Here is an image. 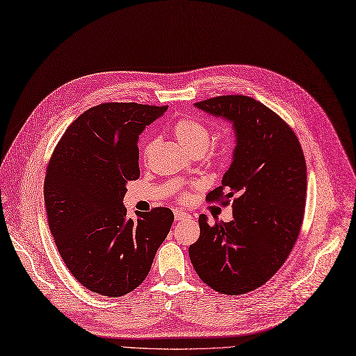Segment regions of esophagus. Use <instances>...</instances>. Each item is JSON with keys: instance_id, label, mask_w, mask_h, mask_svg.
Instances as JSON below:
<instances>
[{"instance_id": "1", "label": "esophagus", "mask_w": 356, "mask_h": 356, "mask_svg": "<svg viewBox=\"0 0 356 356\" xmlns=\"http://www.w3.org/2000/svg\"><path fill=\"white\" fill-rule=\"evenodd\" d=\"M175 218H176V221H181V220H189L191 216L188 213H185V211H181V209H176V211H175Z\"/></svg>"}]
</instances>
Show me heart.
I'll return each mask as SVG.
<instances>
[{
  "mask_svg": "<svg viewBox=\"0 0 356 356\" xmlns=\"http://www.w3.org/2000/svg\"><path fill=\"white\" fill-rule=\"evenodd\" d=\"M173 135L176 140L181 145V148L185 149L189 155H204L208 149L209 143H211V129H209L205 123H202L198 118L193 117H183L177 120L173 126ZM156 140H148L143 145L142 155L143 158H148V155L154 151ZM232 155V147L230 145H222L220 147L214 155L213 161L216 164H226L230 160ZM181 200H186V196H181Z\"/></svg>",
  "mask_w": 356,
  "mask_h": 356,
  "instance_id": "heart-1",
  "label": "heart"
}]
</instances>
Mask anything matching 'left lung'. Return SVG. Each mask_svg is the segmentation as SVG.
I'll list each match as a JSON object with an SVG mask.
<instances>
[{
	"label": "left lung",
	"mask_w": 356,
	"mask_h": 356,
	"mask_svg": "<svg viewBox=\"0 0 356 356\" xmlns=\"http://www.w3.org/2000/svg\"><path fill=\"white\" fill-rule=\"evenodd\" d=\"M195 107L230 122L236 147L221 186L207 195L222 205L233 200V220L209 226L200 217V239L189 246L192 266L220 293L252 292L277 273L299 236L305 156L283 118L251 97L222 95Z\"/></svg>",
	"instance_id": "obj_1"
}]
</instances>
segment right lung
Returning a JSON list of instances; mask_svg holds the SVG:
<instances>
[{"label": "right lung", "mask_w": 356, "mask_h": 356, "mask_svg": "<svg viewBox=\"0 0 356 356\" xmlns=\"http://www.w3.org/2000/svg\"><path fill=\"white\" fill-rule=\"evenodd\" d=\"M168 107L107 102L79 115L49 160L44 183L48 225L74 279L104 296H123L151 270L173 225L158 207L127 217V181L139 171L138 139Z\"/></svg>", "instance_id": "1"}]
</instances>
